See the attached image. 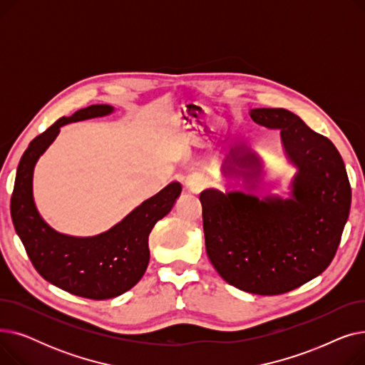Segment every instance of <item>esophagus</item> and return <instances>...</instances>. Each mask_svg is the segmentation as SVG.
<instances>
[{
  "mask_svg": "<svg viewBox=\"0 0 365 365\" xmlns=\"http://www.w3.org/2000/svg\"><path fill=\"white\" fill-rule=\"evenodd\" d=\"M202 186H204V182H202V180H198V182H189V187L192 189V190H200Z\"/></svg>",
  "mask_w": 365,
  "mask_h": 365,
  "instance_id": "34e87169",
  "label": "esophagus"
}]
</instances>
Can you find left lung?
<instances>
[{
  "mask_svg": "<svg viewBox=\"0 0 365 365\" xmlns=\"http://www.w3.org/2000/svg\"><path fill=\"white\" fill-rule=\"evenodd\" d=\"M259 125L281 131L289 161L297 168L290 198H257L241 190L200 194L207 256L237 289L275 296L322 274L340 244L351 208V185L336 146L282 108H257ZM225 176L255 182L262 161L241 146L223 161Z\"/></svg>",
  "mask_w": 365,
  "mask_h": 365,
  "instance_id": "8db88e82",
  "label": "left lung"
}]
</instances>
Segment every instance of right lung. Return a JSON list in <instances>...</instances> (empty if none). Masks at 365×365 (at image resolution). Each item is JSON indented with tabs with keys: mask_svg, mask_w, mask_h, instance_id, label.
<instances>
[{
	"mask_svg": "<svg viewBox=\"0 0 365 365\" xmlns=\"http://www.w3.org/2000/svg\"><path fill=\"white\" fill-rule=\"evenodd\" d=\"M110 112L113 108L109 105H91L59 118L36 136L19 163L10 202L14 229L38 274L71 294L93 300L121 296L140 281L149 263L148 238L152 227L170 213L182 192V185L171 182L109 231L94 237L65 235L44 222L32 192L38 158L54 142L62 125Z\"/></svg>",
	"mask_w": 365,
	"mask_h": 365,
	"instance_id": "right-lung-1",
	"label": "right lung"
}]
</instances>
